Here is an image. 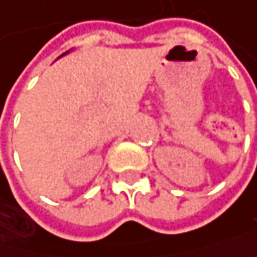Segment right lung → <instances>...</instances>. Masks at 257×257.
Here are the masks:
<instances>
[{
	"mask_svg": "<svg viewBox=\"0 0 257 257\" xmlns=\"http://www.w3.org/2000/svg\"><path fill=\"white\" fill-rule=\"evenodd\" d=\"M66 53H68V52H66ZM66 53H63V55H66ZM63 55H61V56H63Z\"/></svg>",
	"mask_w": 257,
	"mask_h": 257,
	"instance_id": "right-lung-1",
	"label": "right lung"
}]
</instances>
